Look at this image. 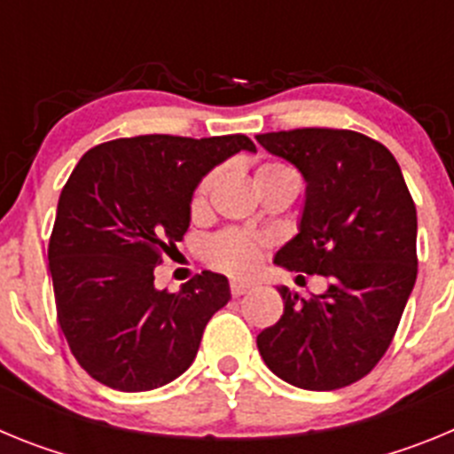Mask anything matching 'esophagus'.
<instances>
[{"label":"esophagus","mask_w":454,"mask_h":454,"mask_svg":"<svg viewBox=\"0 0 454 454\" xmlns=\"http://www.w3.org/2000/svg\"><path fill=\"white\" fill-rule=\"evenodd\" d=\"M250 288H252V284H247V282H231L230 284V291H231V295H234V298H239V295L247 293Z\"/></svg>","instance_id":"obj_1"}]
</instances>
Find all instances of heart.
Returning <instances> with one entry per match:
<instances>
[{
    "label": "heart",
    "mask_w": 454,
    "mask_h": 454,
    "mask_svg": "<svg viewBox=\"0 0 454 454\" xmlns=\"http://www.w3.org/2000/svg\"><path fill=\"white\" fill-rule=\"evenodd\" d=\"M270 170H282V166L266 163V166H262L256 170V175ZM211 184H214V175H207V177L198 184V188H195V192H192L191 198L192 214H200L204 208ZM204 256H207V262L214 268H218V270L230 272V275H250V272H254V268L259 266L262 246H259V240L252 239V236L243 234V231L230 230L208 240Z\"/></svg>",
    "instance_id": "heart-1"
}]
</instances>
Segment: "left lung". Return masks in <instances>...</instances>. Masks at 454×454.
I'll return each mask as SVG.
<instances>
[{
	"mask_svg": "<svg viewBox=\"0 0 454 454\" xmlns=\"http://www.w3.org/2000/svg\"><path fill=\"white\" fill-rule=\"evenodd\" d=\"M256 140L307 182L300 231L275 263L330 282L309 300L277 288L284 314L256 348L293 387H350L388 350L414 288L416 204L395 156L359 131L307 127Z\"/></svg>",
	"mask_w": 454,
	"mask_h": 454,
	"instance_id": "left-lung-1",
	"label": "left lung"
}]
</instances>
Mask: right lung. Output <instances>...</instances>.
<instances>
[{"instance_id":"right-lung-1","label":"right lung","mask_w":454,"mask_h":454,"mask_svg":"<svg viewBox=\"0 0 454 454\" xmlns=\"http://www.w3.org/2000/svg\"><path fill=\"white\" fill-rule=\"evenodd\" d=\"M240 150L256 147L243 134L134 136L92 147L72 170L47 259L67 346L104 387L136 393L172 382L230 302L218 272L168 293L154 286V268L188 231L200 179Z\"/></svg>"}]
</instances>
